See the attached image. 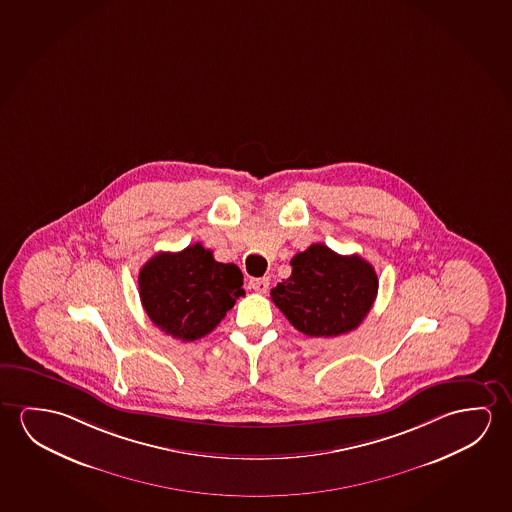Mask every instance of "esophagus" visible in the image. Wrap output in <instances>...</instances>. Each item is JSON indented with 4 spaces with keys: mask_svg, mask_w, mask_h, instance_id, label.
<instances>
[{
    "mask_svg": "<svg viewBox=\"0 0 512 512\" xmlns=\"http://www.w3.org/2000/svg\"><path fill=\"white\" fill-rule=\"evenodd\" d=\"M250 287H252L255 292H268L269 289V280L268 278H252L250 280Z\"/></svg>",
    "mask_w": 512,
    "mask_h": 512,
    "instance_id": "esophagus-1",
    "label": "esophagus"
}]
</instances>
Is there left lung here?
Instances as JSON below:
<instances>
[{"mask_svg":"<svg viewBox=\"0 0 512 512\" xmlns=\"http://www.w3.org/2000/svg\"><path fill=\"white\" fill-rule=\"evenodd\" d=\"M292 273L271 289V299L308 337H337L358 328L378 296V275L358 255L312 244L294 255Z\"/></svg>","mask_w":512,"mask_h":512,"instance_id":"left-lung-1","label":"left lung"}]
</instances>
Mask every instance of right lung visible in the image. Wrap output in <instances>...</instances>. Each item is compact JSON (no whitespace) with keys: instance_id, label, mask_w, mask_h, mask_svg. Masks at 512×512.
I'll use <instances>...</instances> for the list:
<instances>
[{"instance_id":"obj_1","label":"right lung","mask_w":512,"mask_h":512,"mask_svg":"<svg viewBox=\"0 0 512 512\" xmlns=\"http://www.w3.org/2000/svg\"><path fill=\"white\" fill-rule=\"evenodd\" d=\"M138 287L150 321L182 342L211 333L244 296L241 269L216 262L200 243L154 255L140 271Z\"/></svg>"}]
</instances>
